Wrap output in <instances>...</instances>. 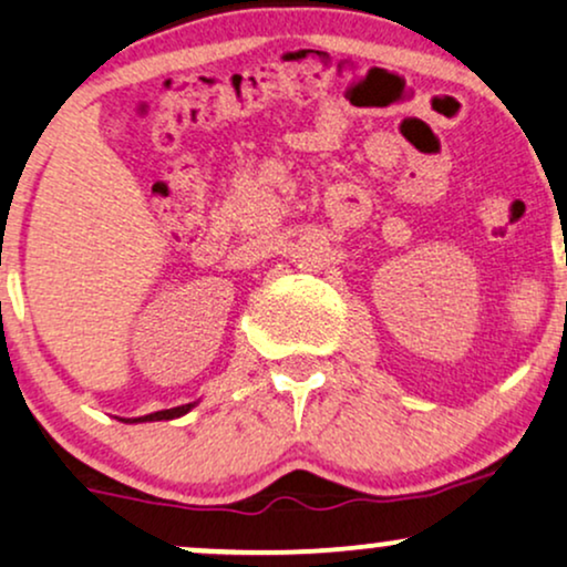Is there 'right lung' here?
<instances>
[{
  "label": "right lung",
  "instance_id": "obj_1",
  "mask_svg": "<svg viewBox=\"0 0 567 567\" xmlns=\"http://www.w3.org/2000/svg\"><path fill=\"white\" fill-rule=\"evenodd\" d=\"M194 405H197V402H188V405H178L171 410H157V413L141 415V419H122V421H130V424H143V421H171V419H181V415H186Z\"/></svg>",
  "mask_w": 567,
  "mask_h": 567
}]
</instances>
